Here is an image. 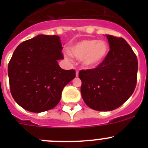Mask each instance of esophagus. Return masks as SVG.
<instances>
[{
	"mask_svg": "<svg viewBox=\"0 0 148 148\" xmlns=\"http://www.w3.org/2000/svg\"><path fill=\"white\" fill-rule=\"evenodd\" d=\"M75 75H76L77 77L78 76V70H76V73H75Z\"/></svg>",
	"mask_w": 148,
	"mask_h": 148,
	"instance_id": "obj_1",
	"label": "esophagus"
}]
</instances>
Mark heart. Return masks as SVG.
<instances>
[{"label": "heart", "mask_w": 148, "mask_h": 148, "mask_svg": "<svg viewBox=\"0 0 148 148\" xmlns=\"http://www.w3.org/2000/svg\"><path fill=\"white\" fill-rule=\"evenodd\" d=\"M109 53V47L104 40L86 39L75 43L70 47V53L90 67H95L104 61Z\"/></svg>", "instance_id": "b5f03b06"}]
</instances>
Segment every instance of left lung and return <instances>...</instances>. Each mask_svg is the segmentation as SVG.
<instances>
[{
  "label": "left lung",
  "instance_id": "8db88e82",
  "mask_svg": "<svg viewBox=\"0 0 148 148\" xmlns=\"http://www.w3.org/2000/svg\"><path fill=\"white\" fill-rule=\"evenodd\" d=\"M110 45L106 59L94 69L79 71L81 92L85 104L95 110L110 111L130 98L136 86L138 61L122 38L107 35Z\"/></svg>",
  "mask_w": 148,
  "mask_h": 148
}]
</instances>
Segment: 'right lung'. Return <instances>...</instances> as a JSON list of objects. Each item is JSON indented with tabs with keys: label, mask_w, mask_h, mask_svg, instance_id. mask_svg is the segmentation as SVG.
<instances>
[{
	"label": "right lung",
	"mask_w": 148,
	"mask_h": 148,
	"mask_svg": "<svg viewBox=\"0 0 148 148\" xmlns=\"http://www.w3.org/2000/svg\"><path fill=\"white\" fill-rule=\"evenodd\" d=\"M62 49L58 35H38L14 51L8 65L10 91L23 109L40 113L59 103L64 87L75 77V70L58 65Z\"/></svg>",
	"instance_id": "right-lung-1"
}]
</instances>
